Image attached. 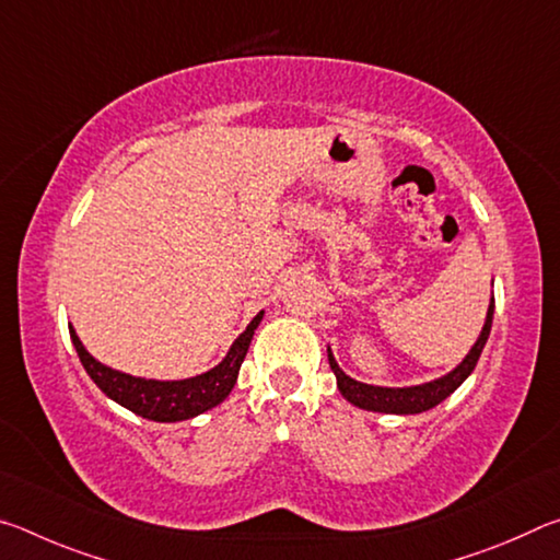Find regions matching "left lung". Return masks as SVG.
I'll return each instance as SVG.
<instances>
[{
    "mask_svg": "<svg viewBox=\"0 0 560 560\" xmlns=\"http://www.w3.org/2000/svg\"><path fill=\"white\" fill-rule=\"evenodd\" d=\"M491 318H494V296H491V301H489L485 326H481V334H479L477 340H474L469 353L464 355L462 363L454 365L450 373L434 377V381H428V383L405 385V387L360 383V381H355V377H350L348 373H343V368L338 365V360L334 355V350H330V346H328V365L336 375L340 395H343L350 405L360 407V410L385 412V415H420V412H428V410H432V407H438L442 400H447V397L454 390H457V387L474 373L481 350H485L487 340H489Z\"/></svg>",
    "mask_w": 560,
    "mask_h": 560,
    "instance_id": "1",
    "label": "left lung"
}]
</instances>
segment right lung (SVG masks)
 <instances>
[{"mask_svg":"<svg viewBox=\"0 0 560 560\" xmlns=\"http://www.w3.org/2000/svg\"><path fill=\"white\" fill-rule=\"evenodd\" d=\"M261 318L264 311H259L252 318V324L236 336L226 355L214 368L192 377H179V381H158V377H140L116 371V368L101 363L98 358L89 353L71 324L69 334L75 353L81 358V365L86 368L91 381L101 387V393H106L113 402L153 422H183L212 410V407L230 397L236 377H240L242 360L246 358V350L252 346L254 330L259 328Z\"/></svg>","mask_w":560,"mask_h":560,"instance_id":"obj_1","label":"right lung"}]
</instances>
